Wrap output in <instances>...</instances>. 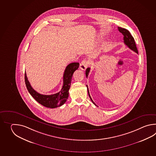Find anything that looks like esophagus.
I'll list each match as a JSON object with an SVG mask.
<instances>
[{"label": "esophagus", "mask_w": 156, "mask_h": 156, "mask_svg": "<svg viewBox=\"0 0 156 156\" xmlns=\"http://www.w3.org/2000/svg\"><path fill=\"white\" fill-rule=\"evenodd\" d=\"M90 61L88 60H83L82 62L80 63V68L82 70H86V68L88 67L89 65Z\"/></svg>", "instance_id": "34e87169"}]
</instances>
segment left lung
Masks as SVG:
<instances>
[{
  "instance_id": "obj_1",
  "label": "left lung",
  "mask_w": 156,
  "mask_h": 156,
  "mask_svg": "<svg viewBox=\"0 0 156 156\" xmlns=\"http://www.w3.org/2000/svg\"><path fill=\"white\" fill-rule=\"evenodd\" d=\"M118 30L119 31L120 33L123 34V36H124V38H123V40H124V42L126 44L127 46L129 48L130 50H132L133 51H134L136 53H138V50H137V48L136 47V43H135V41H134V38L131 35V34L130 33L129 30L125 29V28H121V27H118ZM90 70V68H87L86 70V77H87L88 75H89V73ZM87 86V92H88V94H89V96L90 100H91V101L93 102L94 104H95V105H96V104L94 103L93 101V100L91 99V96L90 95L89 91V89H88V87L87 85H86Z\"/></svg>"
}]
</instances>
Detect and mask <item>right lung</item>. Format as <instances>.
Instances as JSON below:
<instances>
[{
    "mask_svg": "<svg viewBox=\"0 0 156 156\" xmlns=\"http://www.w3.org/2000/svg\"><path fill=\"white\" fill-rule=\"evenodd\" d=\"M79 67V63L73 62L67 66L63 73V86L58 93L52 95H42L37 93L30 85L25 72V83L27 89L33 98L43 106L49 108H55L62 105L69 97L71 79L73 73Z\"/></svg>",
    "mask_w": 156,
    "mask_h": 156,
    "instance_id": "obj_1",
    "label": "right lung"
}]
</instances>
